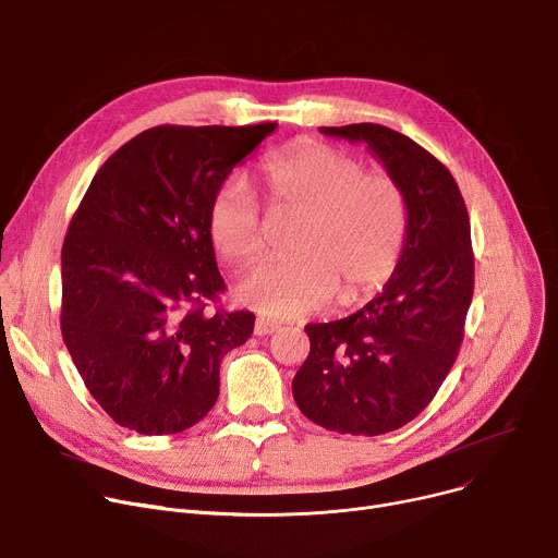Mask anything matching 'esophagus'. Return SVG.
<instances>
[{
    "instance_id": "obj_1",
    "label": "esophagus",
    "mask_w": 558,
    "mask_h": 558,
    "mask_svg": "<svg viewBox=\"0 0 558 558\" xmlns=\"http://www.w3.org/2000/svg\"><path fill=\"white\" fill-rule=\"evenodd\" d=\"M276 329H278V323H274L269 318H257L253 325L255 337H269V333H274Z\"/></svg>"
}]
</instances>
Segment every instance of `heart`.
<instances>
[{"instance_id": "obj_1", "label": "heart", "mask_w": 558, "mask_h": 558, "mask_svg": "<svg viewBox=\"0 0 558 558\" xmlns=\"http://www.w3.org/2000/svg\"><path fill=\"white\" fill-rule=\"evenodd\" d=\"M263 189L276 213L295 221L291 255L265 259L238 284L246 307L299 318L318 312L337 293L341 305L375 295L399 269L411 235V199L386 172L320 141H295L263 163ZM206 227L217 255L244 265L265 246L263 217L235 181L210 197Z\"/></svg>"}]
</instances>
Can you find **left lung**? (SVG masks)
Returning <instances> with one entry per match:
<instances>
[{
    "mask_svg": "<svg viewBox=\"0 0 558 558\" xmlns=\"http://www.w3.org/2000/svg\"><path fill=\"white\" fill-rule=\"evenodd\" d=\"M363 141L411 199V235L395 276L363 310L312 323L291 381L301 413L350 435L413 422L453 367L473 299L469 213L453 174L422 145L377 123L320 128Z\"/></svg>",
    "mask_w": 558,
    "mask_h": 558,
    "instance_id": "obj_1",
    "label": "left lung"
}]
</instances>
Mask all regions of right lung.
I'll return each mask as SVG.
<instances>
[{
	"label": "right lung",
	"mask_w": 558,
	"mask_h": 558,
	"mask_svg": "<svg viewBox=\"0 0 558 558\" xmlns=\"http://www.w3.org/2000/svg\"><path fill=\"white\" fill-rule=\"evenodd\" d=\"M278 123L159 125L111 155L62 244L64 345L119 426L174 435L208 415L219 363L251 312H206L227 289L206 227L210 197Z\"/></svg>",
	"instance_id": "add662e5"
}]
</instances>
